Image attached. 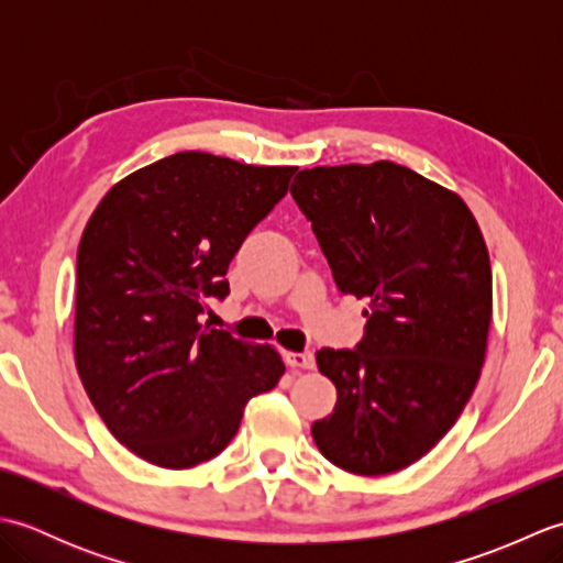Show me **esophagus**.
I'll list each match as a JSON object with an SVG mask.
<instances>
[{
    "label": "esophagus",
    "mask_w": 563,
    "mask_h": 563,
    "mask_svg": "<svg viewBox=\"0 0 563 563\" xmlns=\"http://www.w3.org/2000/svg\"><path fill=\"white\" fill-rule=\"evenodd\" d=\"M283 357H285V363H288L290 367H302V369H312L314 367V353L312 351H302V353L285 351Z\"/></svg>",
    "instance_id": "obj_1"
}]
</instances>
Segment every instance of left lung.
I'll return each mask as SVG.
<instances>
[{
    "label": "left lung",
    "instance_id": "8db88e82",
    "mask_svg": "<svg viewBox=\"0 0 563 563\" xmlns=\"http://www.w3.org/2000/svg\"><path fill=\"white\" fill-rule=\"evenodd\" d=\"M290 194L336 288L367 300L361 343L317 351L339 399L314 442L345 472H399L448 433L479 382L492 324L482 230L460 196L394 162L302 169Z\"/></svg>",
    "mask_w": 563,
    "mask_h": 563
}]
</instances>
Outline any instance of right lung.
<instances>
[{"mask_svg":"<svg viewBox=\"0 0 563 563\" xmlns=\"http://www.w3.org/2000/svg\"><path fill=\"white\" fill-rule=\"evenodd\" d=\"M295 166L178 152L130 174L93 210L77 251L75 357L91 404L128 450L166 470L220 454L251 397L285 365L202 324L227 268Z\"/></svg>","mask_w":563,"mask_h":563,"instance_id":"add662e5","label":"right lung"}]
</instances>
